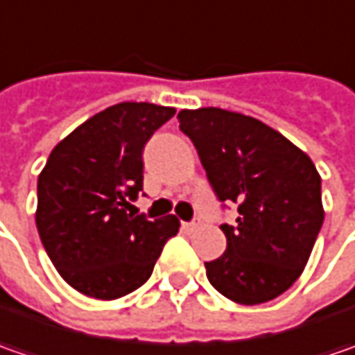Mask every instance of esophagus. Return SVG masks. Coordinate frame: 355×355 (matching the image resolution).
I'll return each instance as SVG.
<instances>
[{
	"label": "esophagus",
	"instance_id": "obj_1",
	"mask_svg": "<svg viewBox=\"0 0 355 355\" xmlns=\"http://www.w3.org/2000/svg\"><path fill=\"white\" fill-rule=\"evenodd\" d=\"M199 225H201V223H199V219L198 221L193 219V221H189V223H184V229H187V231H193V229H198Z\"/></svg>",
	"mask_w": 355,
	"mask_h": 355
}]
</instances>
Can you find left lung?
<instances>
[{"label":"left lung","instance_id":"obj_1","mask_svg":"<svg viewBox=\"0 0 355 355\" xmlns=\"http://www.w3.org/2000/svg\"><path fill=\"white\" fill-rule=\"evenodd\" d=\"M219 201L237 203L235 225H221L225 252L205 263L229 300L254 306L293 286L324 223L320 173L312 159L261 120L223 108L182 110Z\"/></svg>","mask_w":355,"mask_h":355}]
</instances>
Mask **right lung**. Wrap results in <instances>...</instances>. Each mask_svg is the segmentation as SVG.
<instances>
[{"instance_id": "obj_1", "label": "right lung", "mask_w": 355, "mask_h": 355, "mask_svg": "<svg viewBox=\"0 0 355 355\" xmlns=\"http://www.w3.org/2000/svg\"><path fill=\"white\" fill-rule=\"evenodd\" d=\"M171 106L120 103L83 122L49 156L37 182L35 223L67 284L114 300L150 279L175 215L148 221L128 213L142 191V150Z\"/></svg>"}]
</instances>
